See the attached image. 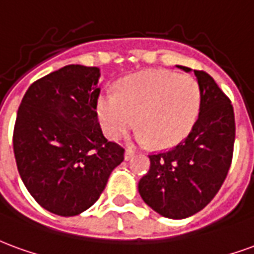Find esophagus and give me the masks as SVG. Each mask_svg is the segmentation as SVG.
Listing matches in <instances>:
<instances>
[{"label": "esophagus", "instance_id": "1", "mask_svg": "<svg viewBox=\"0 0 254 254\" xmlns=\"http://www.w3.org/2000/svg\"><path fill=\"white\" fill-rule=\"evenodd\" d=\"M135 154V150L132 147H127L126 149V153H125V158L126 160H129V158H132Z\"/></svg>", "mask_w": 254, "mask_h": 254}]
</instances>
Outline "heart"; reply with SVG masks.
Returning a JSON list of instances; mask_svg holds the SVG:
<instances>
[{"label":"heart","mask_w":254,"mask_h":254,"mask_svg":"<svg viewBox=\"0 0 254 254\" xmlns=\"http://www.w3.org/2000/svg\"><path fill=\"white\" fill-rule=\"evenodd\" d=\"M201 92L195 78L165 70H150L126 78L116 94L99 99L105 134L118 139L136 119L140 139L170 147L186 138L200 111Z\"/></svg>","instance_id":"obj_1"}]
</instances>
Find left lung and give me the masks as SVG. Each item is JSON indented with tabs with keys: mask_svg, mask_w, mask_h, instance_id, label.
Masks as SVG:
<instances>
[{
	"mask_svg": "<svg viewBox=\"0 0 254 254\" xmlns=\"http://www.w3.org/2000/svg\"><path fill=\"white\" fill-rule=\"evenodd\" d=\"M193 73L201 92L195 125L179 145L149 155L150 169L138 186L146 204L170 219L193 215L215 197L234 151L236 119L230 99L210 74Z\"/></svg>",
	"mask_w": 254,
	"mask_h": 254,
	"instance_id": "8db88e82",
	"label": "left lung"
}]
</instances>
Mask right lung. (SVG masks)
Returning a JSON list of instances; mask_svg holds the SVG:
<instances>
[{
	"label": "right lung",
	"instance_id": "right-lung-1",
	"mask_svg": "<svg viewBox=\"0 0 254 254\" xmlns=\"http://www.w3.org/2000/svg\"><path fill=\"white\" fill-rule=\"evenodd\" d=\"M99 67L67 64L36 79L24 94L13 150L24 186L43 208L78 215L99 200L125 149L97 122Z\"/></svg>",
	"mask_w": 254,
	"mask_h": 254
}]
</instances>
